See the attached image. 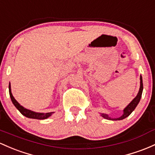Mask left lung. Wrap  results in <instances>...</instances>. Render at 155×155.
Listing matches in <instances>:
<instances>
[{"instance_id":"left-lung-1","label":"left lung","mask_w":155,"mask_h":155,"mask_svg":"<svg viewBox=\"0 0 155 155\" xmlns=\"http://www.w3.org/2000/svg\"><path fill=\"white\" fill-rule=\"evenodd\" d=\"M140 90H139L138 93H137V96H136L135 98H134V99L132 100V101H131L130 104H129L128 106H127V107L124 110V114L122 116H120V118H118L112 119V118H109L107 115H106V114H104V113H101V116L104 117V118H107V119H110V120H122V119H124L125 118H127V117H128L129 115H130V114L132 113V111L135 110L136 107H137V105L138 104L139 101H140V100L141 96H142V92H143V80H142V76H141L140 77Z\"/></svg>"}]
</instances>
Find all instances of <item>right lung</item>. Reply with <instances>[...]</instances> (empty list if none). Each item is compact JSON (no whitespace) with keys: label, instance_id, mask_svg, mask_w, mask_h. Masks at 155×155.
<instances>
[{"label":"right lung","instance_id":"obj_1","mask_svg":"<svg viewBox=\"0 0 155 155\" xmlns=\"http://www.w3.org/2000/svg\"><path fill=\"white\" fill-rule=\"evenodd\" d=\"M8 91H9V95H10V98H11L13 104L15 105V107L18 109V110L20 111V113L23 115L24 116L27 117V118H34V119H45L47 118H48L49 116L51 115V114L53 113H35V112L33 111H31L29 110H27L22 107L21 105L20 104L18 101L15 100V98L13 97L12 94V92H11V85H8Z\"/></svg>","mask_w":155,"mask_h":155}]
</instances>
